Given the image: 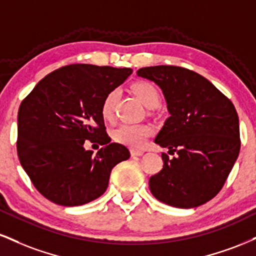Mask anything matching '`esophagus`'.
I'll return each mask as SVG.
<instances>
[{"mask_svg":"<svg viewBox=\"0 0 256 256\" xmlns=\"http://www.w3.org/2000/svg\"><path fill=\"white\" fill-rule=\"evenodd\" d=\"M144 152H142V150H134V149L131 150V156H142Z\"/></svg>","mask_w":256,"mask_h":256,"instance_id":"obj_1","label":"esophagus"}]
</instances>
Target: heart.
Wrapping results in <instances>:
<instances>
[{
    "instance_id": "obj_1",
    "label": "heart",
    "mask_w": 256,
    "mask_h": 256,
    "mask_svg": "<svg viewBox=\"0 0 256 256\" xmlns=\"http://www.w3.org/2000/svg\"><path fill=\"white\" fill-rule=\"evenodd\" d=\"M132 92L136 95L146 108L156 107L160 104V93L158 88L152 82L140 81L132 84ZM118 96V92L112 90L104 98L101 106V114L104 119H110L113 116L114 104ZM152 128L149 125L144 124H122L113 131V138L120 144L126 146L140 149L144 146L148 138L152 136Z\"/></svg>"
}]
</instances>
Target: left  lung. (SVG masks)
Masks as SVG:
<instances>
[{
  "mask_svg": "<svg viewBox=\"0 0 256 256\" xmlns=\"http://www.w3.org/2000/svg\"><path fill=\"white\" fill-rule=\"evenodd\" d=\"M137 75L161 88L170 116L155 143L176 152L173 158L162 154V170L149 180L152 196L178 208L205 204L222 190L238 156L235 107L208 80L184 68H140Z\"/></svg>",
  "mask_w": 256,
  "mask_h": 256,
  "instance_id": "1",
  "label": "left lung"
}]
</instances>
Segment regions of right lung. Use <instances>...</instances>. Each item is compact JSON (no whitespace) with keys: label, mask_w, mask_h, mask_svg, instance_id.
I'll return each mask as SVG.
<instances>
[{"label":"right lung","mask_w":256,"mask_h":256,"mask_svg":"<svg viewBox=\"0 0 256 256\" xmlns=\"http://www.w3.org/2000/svg\"><path fill=\"white\" fill-rule=\"evenodd\" d=\"M132 74L130 68L70 64L48 74L21 102L18 156L36 190L54 204L78 206L107 190L110 172L130 158L110 143L101 106ZM104 146L96 154L84 142Z\"/></svg>","instance_id":"add662e5"}]
</instances>
